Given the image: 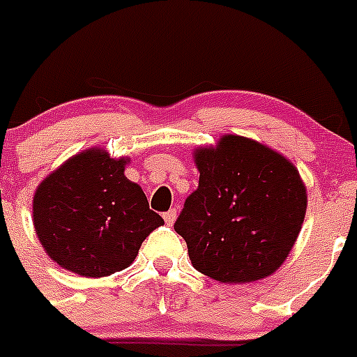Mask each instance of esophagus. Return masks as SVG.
Instances as JSON below:
<instances>
[{"instance_id": "esophagus-1", "label": "esophagus", "mask_w": 357, "mask_h": 357, "mask_svg": "<svg viewBox=\"0 0 357 357\" xmlns=\"http://www.w3.org/2000/svg\"><path fill=\"white\" fill-rule=\"evenodd\" d=\"M162 218H165L166 225H173V221L176 219V208H172V211L165 212V214H162Z\"/></svg>"}]
</instances>
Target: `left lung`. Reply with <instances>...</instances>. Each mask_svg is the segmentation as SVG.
I'll use <instances>...</instances> for the list:
<instances>
[{
	"label": "left lung",
	"mask_w": 357,
	"mask_h": 357,
	"mask_svg": "<svg viewBox=\"0 0 357 357\" xmlns=\"http://www.w3.org/2000/svg\"><path fill=\"white\" fill-rule=\"evenodd\" d=\"M198 188L185 198L175 231L196 271L221 283L271 276L294 248L306 214L299 172L274 150L228 134L196 150Z\"/></svg>",
	"instance_id": "8db88e82"
}]
</instances>
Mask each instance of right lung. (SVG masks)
<instances>
[{"label": "right lung", "instance_id": "obj_1", "mask_svg": "<svg viewBox=\"0 0 357 357\" xmlns=\"http://www.w3.org/2000/svg\"><path fill=\"white\" fill-rule=\"evenodd\" d=\"M126 162L86 150L38 185L35 231L63 269L86 278L119 273L132 264L150 231L165 225L142 188L123 175Z\"/></svg>", "mask_w": 357, "mask_h": 357}]
</instances>
